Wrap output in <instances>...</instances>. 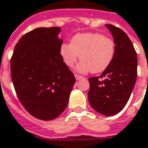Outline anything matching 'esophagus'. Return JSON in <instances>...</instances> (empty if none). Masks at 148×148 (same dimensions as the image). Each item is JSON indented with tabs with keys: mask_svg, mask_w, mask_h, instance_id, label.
<instances>
[{
	"mask_svg": "<svg viewBox=\"0 0 148 148\" xmlns=\"http://www.w3.org/2000/svg\"><path fill=\"white\" fill-rule=\"evenodd\" d=\"M74 76H75V78H76L77 80H81V79L84 78L83 76H81V75H80V74H74Z\"/></svg>",
	"mask_w": 148,
	"mask_h": 148,
	"instance_id": "obj_1",
	"label": "esophagus"
}]
</instances>
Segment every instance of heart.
<instances>
[{"instance_id": "heart-1", "label": "heart", "mask_w": 148, "mask_h": 148, "mask_svg": "<svg viewBox=\"0 0 148 148\" xmlns=\"http://www.w3.org/2000/svg\"><path fill=\"white\" fill-rule=\"evenodd\" d=\"M60 53L67 67H74L80 55L79 71L97 74L105 71L112 62L115 43L101 33L77 34L71 39V44L60 46Z\"/></svg>"}]
</instances>
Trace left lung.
<instances>
[{
  "instance_id": "1",
  "label": "left lung",
  "mask_w": 148,
  "mask_h": 148,
  "mask_svg": "<svg viewBox=\"0 0 148 148\" xmlns=\"http://www.w3.org/2000/svg\"><path fill=\"white\" fill-rule=\"evenodd\" d=\"M112 34L115 53L110 66L99 77L89 78L88 101L96 111L111 116L127 103L138 74V58L126 33L112 24H106ZM104 78L103 81L100 79Z\"/></svg>"
}]
</instances>
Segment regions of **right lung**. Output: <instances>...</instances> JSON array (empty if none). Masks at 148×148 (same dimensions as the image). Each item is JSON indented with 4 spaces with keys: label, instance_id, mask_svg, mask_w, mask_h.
<instances>
[{
    "label": "right lung",
    "instance_id": "obj_1",
    "mask_svg": "<svg viewBox=\"0 0 148 148\" xmlns=\"http://www.w3.org/2000/svg\"><path fill=\"white\" fill-rule=\"evenodd\" d=\"M60 27H51L27 32L10 58L17 97L30 114L44 121L54 119L65 110L76 81L60 56Z\"/></svg>",
    "mask_w": 148,
    "mask_h": 148
}]
</instances>
